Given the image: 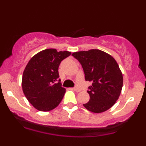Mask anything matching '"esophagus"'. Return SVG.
<instances>
[{
    "label": "esophagus",
    "instance_id": "obj_1",
    "mask_svg": "<svg viewBox=\"0 0 146 146\" xmlns=\"http://www.w3.org/2000/svg\"><path fill=\"white\" fill-rule=\"evenodd\" d=\"M73 90H75V91H76V92H80V90H80V88H78V87H74V88H73Z\"/></svg>",
    "mask_w": 146,
    "mask_h": 146
}]
</instances>
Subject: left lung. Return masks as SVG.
Instances as JSON below:
<instances>
[{"mask_svg":"<svg viewBox=\"0 0 146 146\" xmlns=\"http://www.w3.org/2000/svg\"><path fill=\"white\" fill-rule=\"evenodd\" d=\"M72 56L82 64L86 81L92 83L87 90L90 100L84 106L95 113L111 108L119 99L123 86V75L116 60L99 49L75 52Z\"/></svg>","mask_w":146,"mask_h":146,"instance_id":"1","label":"left lung"}]
</instances>
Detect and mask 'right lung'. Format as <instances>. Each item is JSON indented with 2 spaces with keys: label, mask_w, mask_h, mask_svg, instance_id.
Returning a JSON list of instances; mask_svg holds the SVG:
<instances>
[{
  "label": "right lung",
  "mask_w": 146,
  "mask_h": 146,
  "mask_svg": "<svg viewBox=\"0 0 146 146\" xmlns=\"http://www.w3.org/2000/svg\"><path fill=\"white\" fill-rule=\"evenodd\" d=\"M69 51H57L55 48L43 50L33 56L27 64L22 79L23 93L31 105L40 111L56 108L64 95L58 68Z\"/></svg>",
  "instance_id": "obj_1"
}]
</instances>
